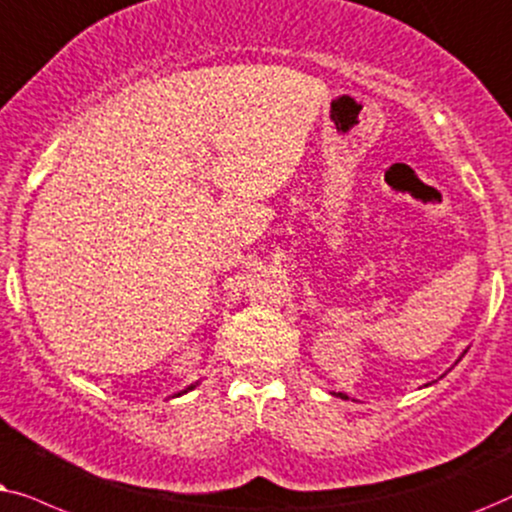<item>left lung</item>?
Segmentation results:
<instances>
[{"label": "left lung", "instance_id": "left-lung-1", "mask_svg": "<svg viewBox=\"0 0 512 512\" xmlns=\"http://www.w3.org/2000/svg\"><path fill=\"white\" fill-rule=\"evenodd\" d=\"M463 353H466V351H463ZM426 386H428V384H426ZM337 395H339V398H344V400L349 398V395H346V393H337Z\"/></svg>", "mask_w": 512, "mask_h": 512}]
</instances>
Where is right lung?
<instances>
[{
	"instance_id": "1",
	"label": "right lung",
	"mask_w": 512,
	"mask_h": 512,
	"mask_svg": "<svg viewBox=\"0 0 512 512\" xmlns=\"http://www.w3.org/2000/svg\"><path fill=\"white\" fill-rule=\"evenodd\" d=\"M194 386H196V384H192V386H187V388H185V391H180V393H175V395H182V393H187V391H192V388H194Z\"/></svg>"
}]
</instances>
